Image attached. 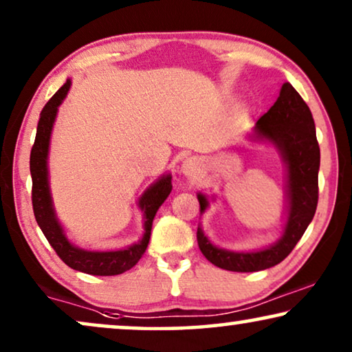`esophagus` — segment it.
Wrapping results in <instances>:
<instances>
[{
	"label": "esophagus",
	"instance_id": "34e87169",
	"mask_svg": "<svg viewBox=\"0 0 352 352\" xmlns=\"http://www.w3.org/2000/svg\"><path fill=\"white\" fill-rule=\"evenodd\" d=\"M181 168H182V173H184L186 176L195 177V176L200 175L201 168H204V162H201L200 158H197V157H189V158H186L184 162H182Z\"/></svg>",
	"mask_w": 352,
	"mask_h": 352
}]
</instances>
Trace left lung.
<instances>
[{
    "label": "left lung",
    "mask_w": 352,
    "mask_h": 352,
    "mask_svg": "<svg viewBox=\"0 0 352 352\" xmlns=\"http://www.w3.org/2000/svg\"><path fill=\"white\" fill-rule=\"evenodd\" d=\"M250 138L271 144L285 165L287 216L277 242L253 252H232L211 243L201 226L197 242L204 256L214 266L232 272H256L283 261L314 218L319 199L320 148L316 138L314 118L307 104L290 83H283L276 104L254 124ZM200 213L210 206V199L199 192ZM216 197H211L214 201Z\"/></svg>",
    "instance_id": "obj_1"
}]
</instances>
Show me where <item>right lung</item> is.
Instances as JSON below:
<instances>
[{
    "label": "right lung",
    "instance_id": "1",
    "mask_svg": "<svg viewBox=\"0 0 352 352\" xmlns=\"http://www.w3.org/2000/svg\"><path fill=\"white\" fill-rule=\"evenodd\" d=\"M70 86L72 80L69 78L64 86L47 100L45 109L40 113L35 144H33L30 152L33 213H35L36 223L47 242L51 243V247L56 250V253L59 254V258L67 266L75 269V271L91 274V276H118V274L126 272L128 269L136 266V263L146 253L148 240H151L153 218L173 189L171 175L166 173V175L158 177L139 197L138 206L142 211L144 221V234L139 242L131 243L129 247L122 250H110V252H94V250H85L72 243L67 237L64 226L60 224L56 214L50 186V166H47L52 128H54L60 104L69 94Z\"/></svg>",
    "mask_w": 352,
    "mask_h": 352
}]
</instances>
